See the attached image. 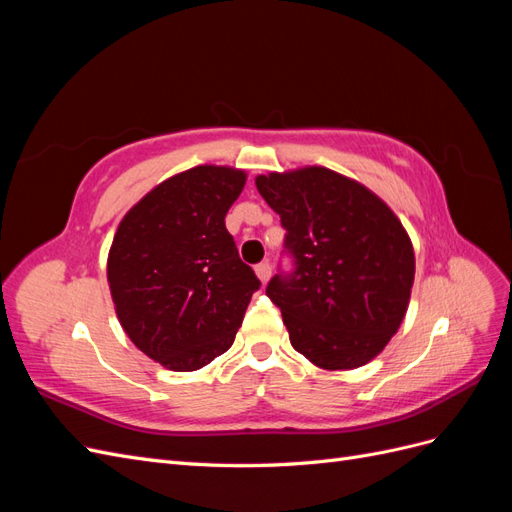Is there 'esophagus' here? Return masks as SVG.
I'll return each instance as SVG.
<instances>
[{"label": "esophagus", "mask_w": 512, "mask_h": 512, "mask_svg": "<svg viewBox=\"0 0 512 512\" xmlns=\"http://www.w3.org/2000/svg\"><path fill=\"white\" fill-rule=\"evenodd\" d=\"M256 275H258V280L262 284H267L269 277H271V265H269V262H260V265H256Z\"/></svg>", "instance_id": "1"}]
</instances>
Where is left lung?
<instances>
[{
	"instance_id": "1",
	"label": "left lung",
	"mask_w": 512,
	"mask_h": 512,
	"mask_svg": "<svg viewBox=\"0 0 512 512\" xmlns=\"http://www.w3.org/2000/svg\"><path fill=\"white\" fill-rule=\"evenodd\" d=\"M280 215L290 271H277L267 297L280 307L292 348L322 369L374 359L406 316L414 250L404 226L361 183L309 166L256 177Z\"/></svg>"
}]
</instances>
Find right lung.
Wrapping results in <instances>:
<instances>
[{
    "label": "right lung",
    "mask_w": 512,
    "mask_h": 512,
    "mask_svg": "<svg viewBox=\"0 0 512 512\" xmlns=\"http://www.w3.org/2000/svg\"><path fill=\"white\" fill-rule=\"evenodd\" d=\"M243 185V170H185L153 188L115 232L106 275L119 322L168 369L194 371L224 354L260 288L224 222Z\"/></svg>",
    "instance_id": "right-lung-1"
}]
</instances>
